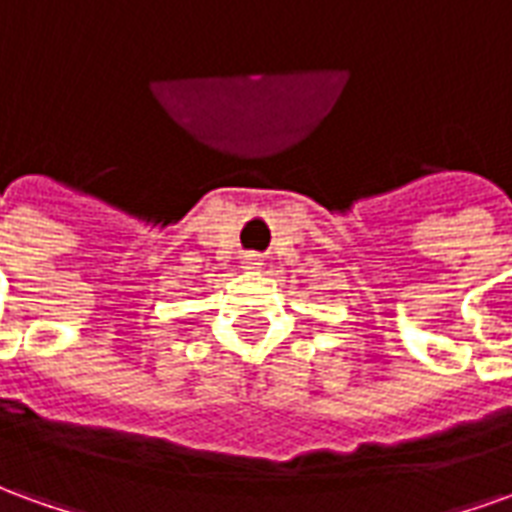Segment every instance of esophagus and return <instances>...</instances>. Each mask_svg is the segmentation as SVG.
I'll return each instance as SVG.
<instances>
[{
  "mask_svg": "<svg viewBox=\"0 0 512 512\" xmlns=\"http://www.w3.org/2000/svg\"><path fill=\"white\" fill-rule=\"evenodd\" d=\"M263 266V263H260V257L257 255H244V268H249V271H257V268Z\"/></svg>",
  "mask_w": 512,
  "mask_h": 512,
  "instance_id": "esophagus-1",
  "label": "esophagus"
}]
</instances>
